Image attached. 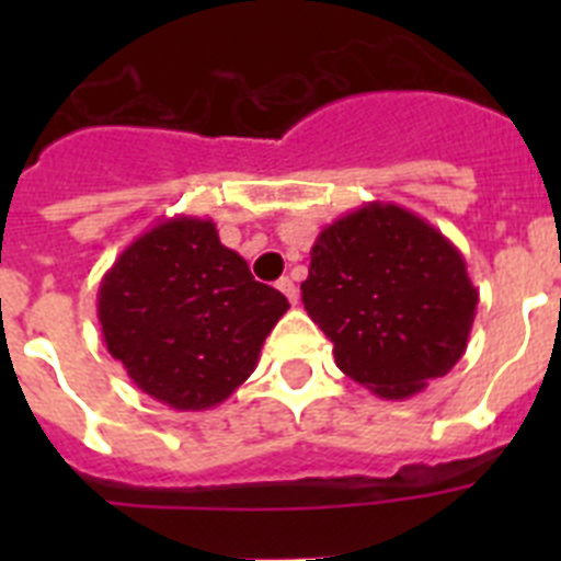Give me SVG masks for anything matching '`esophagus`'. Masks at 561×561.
<instances>
[{
  "mask_svg": "<svg viewBox=\"0 0 561 561\" xmlns=\"http://www.w3.org/2000/svg\"><path fill=\"white\" fill-rule=\"evenodd\" d=\"M277 289H280L286 297H289L291 306L297 304V286L291 284V277H280V280H277Z\"/></svg>",
  "mask_w": 561,
  "mask_h": 561,
  "instance_id": "obj_1",
  "label": "esophagus"
}]
</instances>
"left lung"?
Masks as SVG:
<instances>
[{"instance_id":"obj_1","label":"left lung","mask_w":561,"mask_h":561,"mask_svg":"<svg viewBox=\"0 0 561 561\" xmlns=\"http://www.w3.org/2000/svg\"><path fill=\"white\" fill-rule=\"evenodd\" d=\"M304 306L336 368L381 399H410L463 356L478 289L458 247L393 202L331 221L311 247Z\"/></svg>"}]
</instances>
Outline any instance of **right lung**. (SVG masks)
Returning a JSON list of instances; mask_svg holds the SVG:
<instances>
[{"mask_svg":"<svg viewBox=\"0 0 561 561\" xmlns=\"http://www.w3.org/2000/svg\"><path fill=\"white\" fill-rule=\"evenodd\" d=\"M286 309L199 216L160 219L134 238L98 289L106 351L142 393L180 413L230 399Z\"/></svg>","mask_w":561,"mask_h":561,"instance_id":"obj_1","label":"right lung"}]
</instances>
